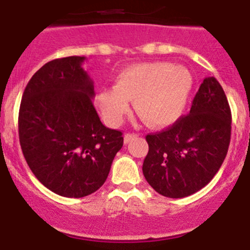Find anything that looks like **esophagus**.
Instances as JSON below:
<instances>
[{"instance_id":"1","label":"esophagus","mask_w":250,"mask_h":250,"mask_svg":"<svg viewBox=\"0 0 250 250\" xmlns=\"http://www.w3.org/2000/svg\"><path fill=\"white\" fill-rule=\"evenodd\" d=\"M133 137H136V134L134 133H127V134H125V143H129L130 141H132Z\"/></svg>"}]
</instances>
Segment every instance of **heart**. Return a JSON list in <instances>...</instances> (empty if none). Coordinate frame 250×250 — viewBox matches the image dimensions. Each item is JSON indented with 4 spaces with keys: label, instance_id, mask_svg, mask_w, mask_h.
I'll list each match as a JSON object with an SVG mask.
<instances>
[{
    "label": "heart",
    "instance_id": "heart-1",
    "mask_svg": "<svg viewBox=\"0 0 250 250\" xmlns=\"http://www.w3.org/2000/svg\"><path fill=\"white\" fill-rule=\"evenodd\" d=\"M193 88V76L181 65L167 62H142L121 70L113 87H104L95 97L102 117L117 127L134 101L137 114L153 128L171 125L185 112Z\"/></svg>",
    "mask_w": 250,
    "mask_h": 250
}]
</instances>
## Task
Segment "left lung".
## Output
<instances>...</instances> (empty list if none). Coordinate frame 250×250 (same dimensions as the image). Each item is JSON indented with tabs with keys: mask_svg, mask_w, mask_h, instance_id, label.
Masks as SVG:
<instances>
[{
	"mask_svg": "<svg viewBox=\"0 0 250 250\" xmlns=\"http://www.w3.org/2000/svg\"><path fill=\"white\" fill-rule=\"evenodd\" d=\"M230 123L222 86L213 76L206 78L188 116L146 137L149 151L143 174L149 185L170 199L186 197L205 188L227 155Z\"/></svg>",
	"mask_w": 250,
	"mask_h": 250,
	"instance_id": "left-lung-1",
	"label": "left lung"
}]
</instances>
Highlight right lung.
Segmentation results:
<instances>
[{
  "label": "right lung",
  "instance_id": "1",
  "mask_svg": "<svg viewBox=\"0 0 250 250\" xmlns=\"http://www.w3.org/2000/svg\"><path fill=\"white\" fill-rule=\"evenodd\" d=\"M85 57L46 62L23 92L18 133L36 178L64 197H83L106 181L123 146L122 132L102 125L92 100L93 81Z\"/></svg>",
  "mask_w": 250,
  "mask_h": 250
}]
</instances>
